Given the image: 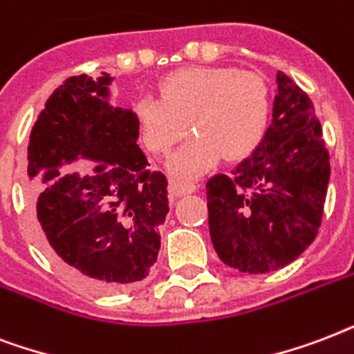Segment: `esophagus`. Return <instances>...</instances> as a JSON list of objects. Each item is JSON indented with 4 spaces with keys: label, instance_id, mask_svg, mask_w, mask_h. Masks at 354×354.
<instances>
[{
    "label": "esophagus",
    "instance_id": "obj_1",
    "mask_svg": "<svg viewBox=\"0 0 354 354\" xmlns=\"http://www.w3.org/2000/svg\"><path fill=\"white\" fill-rule=\"evenodd\" d=\"M197 190L196 185L192 183H183V180H171L169 183V194L171 196H186V194H194Z\"/></svg>",
    "mask_w": 354,
    "mask_h": 354
}]
</instances>
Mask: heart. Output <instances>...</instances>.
Wrapping results in <instances>:
<instances>
[{
    "mask_svg": "<svg viewBox=\"0 0 354 354\" xmlns=\"http://www.w3.org/2000/svg\"><path fill=\"white\" fill-rule=\"evenodd\" d=\"M270 88L264 77L236 68H186L160 84V100L144 97L136 105L140 138L149 153L168 157L169 171L183 179L199 177L225 160H240L254 151L270 120Z\"/></svg>",
    "mask_w": 354,
    "mask_h": 354,
    "instance_id": "obj_1",
    "label": "heart"
}]
</instances>
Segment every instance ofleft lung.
<instances>
[{"instance_id":"8db88e82","label":"left lung","mask_w":354,"mask_h":354,"mask_svg":"<svg viewBox=\"0 0 354 354\" xmlns=\"http://www.w3.org/2000/svg\"><path fill=\"white\" fill-rule=\"evenodd\" d=\"M330 162L310 97L277 73L273 120L231 174L207 183L216 253L243 273H270L295 260L322 225Z\"/></svg>"}]
</instances>
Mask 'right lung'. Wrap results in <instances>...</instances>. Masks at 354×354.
Segmentation results:
<instances>
[{"instance_id":"obj_1","label":"right lung","mask_w":354,"mask_h":354,"mask_svg":"<svg viewBox=\"0 0 354 354\" xmlns=\"http://www.w3.org/2000/svg\"><path fill=\"white\" fill-rule=\"evenodd\" d=\"M112 77H68L27 147L40 242L70 281L116 292L149 275L168 214V179L147 168L136 114L106 103Z\"/></svg>"}]
</instances>
